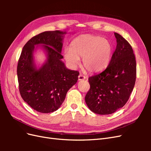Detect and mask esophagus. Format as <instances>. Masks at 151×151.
<instances>
[{
  "label": "esophagus",
  "mask_w": 151,
  "mask_h": 151,
  "mask_svg": "<svg viewBox=\"0 0 151 151\" xmlns=\"http://www.w3.org/2000/svg\"><path fill=\"white\" fill-rule=\"evenodd\" d=\"M86 79V77L83 76V74H79L78 76V80L79 81H82V80H84Z\"/></svg>",
  "instance_id": "obj_1"
}]
</instances>
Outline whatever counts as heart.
Listing matches in <instances>:
<instances>
[{"mask_svg":"<svg viewBox=\"0 0 151 151\" xmlns=\"http://www.w3.org/2000/svg\"><path fill=\"white\" fill-rule=\"evenodd\" d=\"M113 53L111 43L101 36L83 35L72 41L70 49H66L64 57L71 65H76L79 58H83V67L91 72H98L106 67Z\"/></svg>","mask_w":151,"mask_h":151,"instance_id":"1","label":"heart"}]
</instances>
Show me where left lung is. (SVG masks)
Segmentation results:
<instances>
[{"mask_svg":"<svg viewBox=\"0 0 151 151\" xmlns=\"http://www.w3.org/2000/svg\"><path fill=\"white\" fill-rule=\"evenodd\" d=\"M116 47L103 72L89 77L90 89L86 103L93 112L109 115L122 108L129 100L136 80V60L131 45L115 33Z\"/></svg>","mask_w":151,"mask_h":151,"instance_id":"left-lung-1","label":"left lung"}]
</instances>
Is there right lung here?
<instances>
[{
	"label": "right lung",
	"instance_id": "obj_1",
	"mask_svg": "<svg viewBox=\"0 0 151 151\" xmlns=\"http://www.w3.org/2000/svg\"><path fill=\"white\" fill-rule=\"evenodd\" d=\"M65 32L45 31L31 38L22 50L17 67L22 98L35 110L52 113L60 108L67 91L78 80L79 72L67 69L61 59ZM42 44L48 53L47 62L39 70L33 63L35 45Z\"/></svg>",
	"mask_w": 151,
	"mask_h": 151
}]
</instances>
